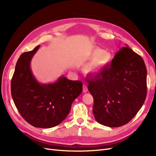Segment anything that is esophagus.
Returning a JSON list of instances; mask_svg holds the SVG:
<instances>
[{
  "label": "esophagus",
  "instance_id": "1",
  "mask_svg": "<svg viewBox=\"0 0 156 156\" xmlns=\"http://www.w3.org/2000/svg\"><path fill=\"white\" fill-rule=\"evenodd\" d=\"M83 91L84 93H86L88 92V88L85 84H83Z\"/></svg>",
  "mask_w": 156,
  "mask_h": 156
}]
</instances>
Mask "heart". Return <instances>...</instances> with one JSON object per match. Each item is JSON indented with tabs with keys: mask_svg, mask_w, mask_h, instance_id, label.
Here are the masks:
<instances>
[{
	"mask_svg": "<svg viewBox=\"0 0 156 156\" xmlns=\"http://www.w3.org/2000/svg\"><path fill=\"white\" fill-rule=\"evenodd\" d=\"M87 56L92 58L84 65L83 70L84 73L91 76H96L107 68L112 60V56L109 52L98 48L90 49Z\"/></svg>",
	"mask_w": 156,
	"mask_h": 156,
	"instance_id": "b5f03b06",
	"label": "heart"
}]
</instances>
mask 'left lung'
Instances as JSON below:
<instances>
[{
    "label": "left lung",
    "instance_id": "left-lung-1",
    "mask_svg": "<svg viewBox=\"0 0 156 156\" xmlns=\"http://www.w3.org/2000/svg\"><path fill=\"white\" fill-rule=\"evenodd\" d=\"M146 77L142 57L127 45L121 48L110 66L87 81L98 123L116 127L131 120L145 101Z\"/></svg>",
    "mask_w": 156,
    "mask_h": 156
}]
</instances>
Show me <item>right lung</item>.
Listing matches in <instances>:
<instances>
[{
	"label": "right lung",
	"instance_id": "1",
	"mask_svg": "<svg viewBox=\"0 0 156 156\" xmlns=\"http://www.w3.org/2000/svg\"><path fill=\"white\" fill-rule=\"evenodd\" d=\"M39 48L37 45L19 58L12 79L11 92L17 110L28 123L40 128H51L67 117L72 103L82 92L83 83L64 76L52 83L37 81L30 62Z\"/></svg>",
	"mask_w": 156,
	"mask_h": 156
}]
</instances>
